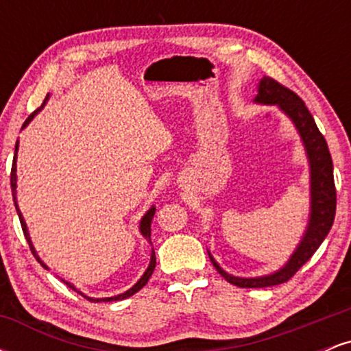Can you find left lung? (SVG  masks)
<instances>
[{
	"label": "left lung",
	"mask_w": 351,
	"mask_h": 351,
	"mask_svg": "<svg viewBox=\"0 0 351 351\" xmlns=\"http://www.w3.org/2000/svg\"><path fill=\"white\" fill-rule=\"evenodd\" d=\"M254 102L277 106L292 120L297 132H299L310 165V219L307 231H305L300 244L297 245L289 263L277 272L271 274V276L252 277V279L231 276V274L223 271L219 264L209 254V259H211L216 271L229 284L243 289L272 287V285L284 284V282L293 277V274L307 263L310 257L313 256V252L324 243V239L327 237L330 229H332L337 209V191L335 181H333L332 156H330L327 142H325L324 135L318 130L315 120H313L308 108L305 107L304 100L295 92L282 86L277 80L264 77L261 79Z\"/></svg>",
	"instance_id": "obj_1"
}]
</instances>
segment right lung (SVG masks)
<instances>
[{
  "instance_id": "1",
  "label": "right lung",
  "mask_w": 351,
  "mask_h": 351,
  "mask_svg": "<svg viewBox=\"0 0 351 351\" xmlns=\"http://www.w3.org/2000/svg\"><path fill=\"white\" fill-rule=\"evenodd\" d=\"M47 99H49V95H47V97L44 99L43 106L39 107L38 110H34L33 114H31L29 117H27V119H26V122L23 123V127H26V125L29 123L31 120L34 119V115L38 114V112L41 110V108L44 107V104H46V100H47ZM18 147H19V145H18V142H16V147H14V158H13V167H11V191H13V201H14V206H16V211H18L19 221H21V228H23V232H24V236H26V241H27V244H29V249H31V252L34 254L36 261H38V263L41 264L44 269H49V267H47L46 264L43 263L41 259H39V256H38V254H36V249H34V245H33V243H31L29 232H27L26 223H24V219H23V215H21V211H19V208H18V201H16V156H18ZM153 216H155V206H152L150 209H148V211H147V215H145V216L142 217V221H140V232H142V236H143L145 239H147L148 243H150V244H152L150 234H152V219H153ZM155 265H156V257H155V251H152V259H150V265H148V269H147V271H145V274H143L142 277H140V280L136 282V284L134 285V287H132V289H128L127 292L120 293V295H115V297H106V299H92V297H87V295H84L82 292L77 291V289H75L74 285L71 284V282H66V280H64V284H66L67 287H71L72 291H75V292H77V293H80V295H82V297H86V299H87V300H90V302H112V300H123V299H127V297L134 295V293L138 292L140 289H142L143 285L147 284L148 279H150V277H152L153 271H155Z\"/></svg>"
}]
</instances>
